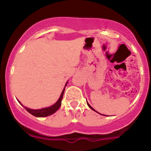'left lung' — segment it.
<instances>
[{"mask_svg":"<svg viewBox=\"0 0 151 151\" xmlns=\"http://www.w3.org/2000/svg\"><path fill=\"white\" fill-rule=\"evenodd\" d=\"M86 103H87V105H88V106H89V108H90V109H92V110H93V111H94L97 112V111H96V110H94V109H93L92 108V107H91V106H90V105L89 104V103H88V102H87V101H86ZM97 113H99V112H97ZM101 115H102V114H101Z\"/></svg>","mask_w":151,"mask_h":151,"instance_id":"left-lung-1","label":"left lung"}]
</instances>
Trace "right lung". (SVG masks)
Wrapping results in <instances>:
<instances>
[{"label":"right lung","instance_id":"right-lung-1","mask_svg":"<svg viewBox=\"0 0 151 151\" xmlns=\"http://www.w3.org/2000/svg\"><path fill=\"white\" fill-rule=\"evenodd\" d=\"M67 83H68V81H67V83H66L65 88H64V89L62 90L61 95H60V98H59L58 101H57L55 104H54L53 105L50 106H49V107H46V108H42L40 109H32L27 108V107H26V106H24L22 105L20 101H18V102L22 106L24 107V108L26 109V110L27 111L29 112V113L31 114L32 115H33L36 117H45V116H47L52 115V114L55 113V112L58 110L59 108L60 107V106H61V104H62V97H63V94H64V92H65V86H67Z\"/></svg>","mask_w":151,"mask_h":151}]
</instances>
